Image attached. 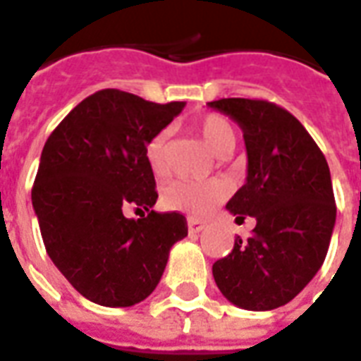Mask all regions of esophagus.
<instances>
[{
  "label": "esophagus",
  "instance_id": "34e87169",
  "mask_svg": "<svg viewBox=\"0 0 361 361\" xmlns=\"http://www.w3.org/2000/svg\"><path fill=\"white\" fill-rule=\"evenodd\" d=\"M187 227H189V233H200V231L204 229V224L202 221H199V219H189L187 221Z\"/></svg>",
  "mask_w": 361,
  "mask_h": 361
}]
</instances>
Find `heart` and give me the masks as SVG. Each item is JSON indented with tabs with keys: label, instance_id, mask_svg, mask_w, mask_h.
<instances>
[{
	"label": "heart",
	"instance_id": "obj_1",
	"mask_svg": "<svg viewBox=\"0 0 361 361\" xmlns=\"http://www.w3.org/2000/svg\"><path fill=\"white\" fill-rule=\"evenodd\" d=\"M195 128L202 137L206 147L216 157H227L231 155V151L235 149V126L224 115H206V117L197 121ZM169 136L170 132L166 128H162L145 145V159H147L151 172L157 178H162L169 170V161H166ZM227 195H229V185L225 181L176 180L164 187L162 200L170 210L183 212V214H189L191 217H206L210 212H214V208Z\"/></svg>",
	"mask_w": 361,
	"mask_h": 361
}]
</instances>
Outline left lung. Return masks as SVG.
<instances>
[{
    "label": "left lung",
    "mask_w": 361,
    "mask_h": 361,
    "mask_svg": "<svg viewBox=\"0 0 361 361\" xmlns=\"http://www.w3.org/2000/svg\"><path fill=\"white\" fill-rule=\"evenodd\" d=\"M208 106L244 132L247 178L227 210L236 219L252 216L257 221L247 240L236 236L233 252L214 263V280L240 309H279L326 259L337 216L329 166L284 107L250 98H221Z\"/></svg>",
    "instance_id": "8db88e82"
}]
</instances>
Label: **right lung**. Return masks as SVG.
<instances>
[{
    "label": "right lung",
    "instance_id": "add662e5",
    "mask_svg": "<svg viewBox=\"0 0 361 361\" xmlns=\"http://www.w3.org/2000/svg\"><path fill=\"white\" fill-rule=\"evenodd\" d=\"M183 106L104 89L77 104L47 137L32 189L43 244L66 280L96 305L144 301L170 247L187 236L185 216L151 210L159 195L145 159L147 142ZM126 207L142 217L128 220Z\"/></svg>",
    "mask_w": 361,
    "mask_h": 361
}]
</instances>
